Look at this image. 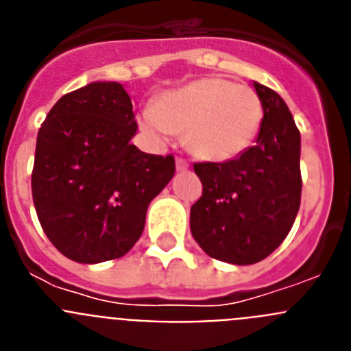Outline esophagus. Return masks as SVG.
Masks as SVG:
<instances>
[{"instance_id":"1","label":"esophagus","mask_w":351,"mask_h":351,"mask_svg":"<svg viewBox=\"0 0 351 351\" xmlns=\"http://www.w3.org/2000/svg\"><path fill=\"white\" fill-rule=\"evenodd\" d=\"M188 167H190V163L186 160H182V158H178L176 160V169L179 170V172H184V170H188Z\"/></svg>"}]
</instances>
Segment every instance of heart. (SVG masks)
Here are the masks:
<instances>
[{"instance_id":"obj_1","label":"heart","mask_w":351,"mask_h":351,"mask_svg":"<svg viewBox=\"0 0 351 351\" xmlns=\"http://www.w3.org/2000/svg\"><path fill=\"white\" fill-rule=\"evenodd\" d=\"M262 119V101L253 89L206 77L158 96L142 110L138 126L158 145L186 130V145L195 156L228 161L250 147Z\"/></svg>"}]
</instances>
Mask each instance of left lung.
<instances>
[{
    "instance_id": "left-lung-1",
    "label": "left lung",
    "mask_w": 351,
    "mask_h": 351,
    "mask_svg": "<svg viewBox=\"0 0 351 351\" xmlns=\"http://www.w3.org/2000/svg\"><path fill=\"white\" fill-rule=\"evenodd\" d=\"M263 107L256 144L223 163H195L202 197L190 228L207 255L234 265L267 258L285 241L300 206V133L287 104L253 82Z\"/></svg>"
}]
</instances>
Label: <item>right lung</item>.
I'll return each mask as SVG.
<instances>
[{
    "label": "right lung",
    "mask_w": 351,
    "mask_h": 351,
    "mask_svg": "<svg viewBox=\"0 0 351 351\" xmlns=\"http://www.w3.org/2000/svg\"><path fill=\"white\" fill-rule=\"evenodd\" d=\"M135 133L128 93L105 80L61 96L42 123L31 191L43 232L66 258H121L144 232L176 161L142 153L130 142Z\"/></svg>",
    "instance_id": "1"
}]
</instances>
